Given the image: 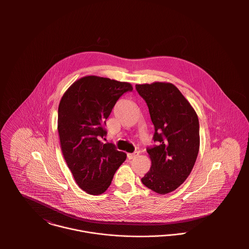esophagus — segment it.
Instances as JSON below:
<instances>
[{
  "instance_id": "1",
  "label": "esophagus",
  "mask_w": 249,
  "mask_h": 249,
  "mask_svg": "<svg viewBox=\"0 0 249 249\" xmlns=\"http://www.w3.org/2000/svg\"><path fill=\"white\" fill-rule=\"evenodd\" d=\"M138 155H139V151H135V152H133V153H128V154H127V158H128V159H134V158H136Z\"/></svg>"
}]
</instances>
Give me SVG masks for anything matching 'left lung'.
<instances>
[{
  "label": "left lung",
  "mask_w": 249,
  "mask_h": 249,
  "mask_svg": "<svg viewBox=\"0 0 249 249\" xmlns=\"http://www.w3.org/2000/svg\"><path fill=\"white\" fill-rule=\"evenodd\" d=\"M154 125L153 142L146 148L150 170L141 179L153 192L166 195L178 189L191 174L199 150L198 118L172 83L137 84Z\"/></svg>",
  "instance_id": "obj_1"
}]
</instances>
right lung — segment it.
Returning <instances> with one entry per match:
<instances>
[{
	"instance_id": "add662e5",
	"label": "right lung",
	"mask_w": 249,
	"mask_h": 249,
	"mask_svg": "<svg viewBox=\"0 0 249 249\" xmlns=\"http://www.w3.org/2000/svg\"><path fill=\"white\" fill-rule=\"evenodd\" d=\"M132 90L127 82L88 75L72 83L60 101L57 129L61 150L76 184L90 195L105 193L126 159L115 144L101 139L107 136V119L113 107Z\"/></svg>"
}]
</instances>
